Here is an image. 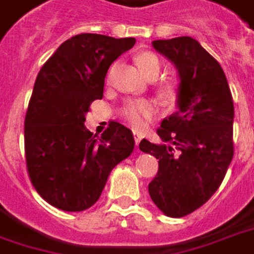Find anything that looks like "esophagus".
I'll return each instance as SVG.
<instances>
[{
	"mask_svg": "<svg viewBox=\"0 0 254 254\" xmlns=\"http://www.w3.org/2000/svg\"><path fill=\"white\" fill-rule=\"evenodd\" d=\"M133 136H134V141H136V145H139L140 140L144 137V136H143V133L137 132V130H134V132H133Z\"/></svg>",
	"mask_w": 254,
	"mask_h": 254,
	"instance_id": "esophagus-1",
	"label": "esophagus"
}]
</instances>
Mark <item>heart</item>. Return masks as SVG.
I'll use <instances>...</instances> for the list:
<instances>
[{"label": "heart", "mask_w": 254, "mask_h": 254, "mask_svg": "<svg viewBox=\"0 0 254 254\" xmlns=\"http://www.w3.org/2000/svg\"><path fill=\"white\" fill-rule=\"evenodd\" d=\"M137 64L140 70L143 71L145 77L157 78L161 72V60L157 55L151 52H144L137 56ZM165 95H169L173 92L172 85H165L162 88ZM157 107L150 100L140 99V100H129L122 107V117L125 118L127 124H130L133 127H141L144 125L145 120L155 114Z\"/></svg>", "instance_id": "b5f03b06"}]
</instances>
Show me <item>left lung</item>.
Here are the masks:
<instances>
[{
  "label": "left lung",
  "mask_w": 254,
  "mask_h": 254,
  "mask_svg": "<svg viewBox=\"0 0 254 254\" xmlns=\"http://www.w3.org/2000/svg\"><path fill=\"white\" fill-rule=\"evenodd\" d=\"M179 74L177 111L161 122L162 143L140 141L158 159L148 184L157 207L169 217L192 213L217 191L234 155V103L219 62L191 37L152 41ZM169 142V145H166Z\"/></svg>",
  "instance_id": "1"
}]
</instances>
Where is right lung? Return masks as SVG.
Instances as JSON below:
<instances>
[{
  "label": "right lung",
  "instance_id": "right-lung-1",
  "mask_svg": "<svg viewBox=\"0 0 254 254\" xmlns=\"http://www.w3.org/2000/svg\"><path fill=\"white\" fill-rule=\"evenodd\" d=\"M134 38L79 34L64 41L37 75L24 121L30 180L52 206L82 212L100 198L111 170L134 148L120 122L97 136L84 125L90 103L102 99L110 65Z\"/></svg>",
  "mask_w": 254,
  "mask_h": 254
}]
</instances>
